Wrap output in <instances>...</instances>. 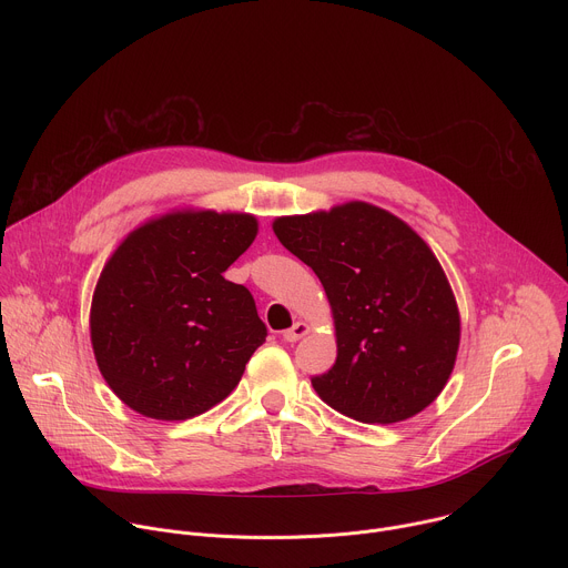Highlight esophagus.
<instances>
[{
    "instance_id": "esophagus-1",
    "label": "esophagus",
    "mask_w": 568,
    "mask_h": 568,
    "mask_svg": "<svg viewBox=\"0 0 568 568\" xmlns=\"http://www.w3.org/2000/svg\"><path fill=\"white\" fill-rule=\"evenodd\" d=\"M307 333H310V326H307V323H305V321H296L290 331H285V333H283V339H285L287 344H294V342L303 339Z\"/></svg>"
}]
</instances>
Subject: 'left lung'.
<instances>
[{"instance_id":"obj_1","label":"left lung","mask_w":568,"mask_h":568,"mask_svg":"<svg viewBox=\"0 0 568 568\" xmlns=\"http://www.w3.org/2000/svg\"><path fill=\"white\" fill-rule=\"evenodd\" d=\"M272 226L314 270L333 307L337 362L312 377L318 397L368 425L429 407L454 371L460 316L427 242L366 202L276 217Z\"/></svg>"}]
</instances>
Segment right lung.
Instances as JSON below:
<instances>
[{"label":"right lung","mask_w":568,"mask_h":568,"mask_svg":"<svg viewBox=\"0 0 568 568\" xmlns=\"http://www.w3.org/2000/svg\"><path fill=\"white\" fill-rule=\"evenodd\" d=\"M258 233L250 213L173 211L134 229L105 263L90 333L110 388L154 420L222 402L267 337L252 292L222 274Z\"/></svg>","instance_id":"obj_1"}]
</instances>
